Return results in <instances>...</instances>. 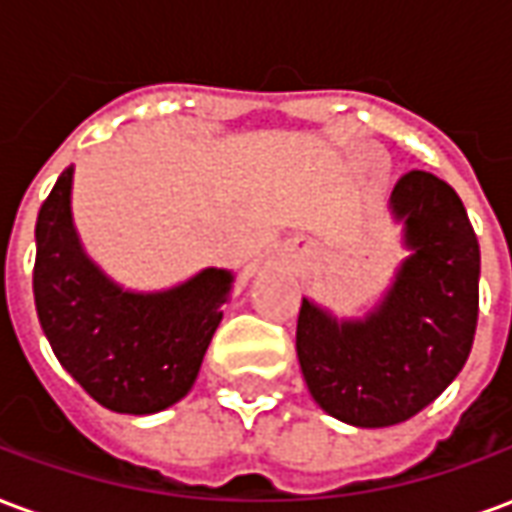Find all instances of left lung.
Returning a JSON list of instances; mask_svg holds the SVG:
<instances>
[{
    "label": "left lung",
    "mask_w": 512,
    "mask_h": 512,
    "mask_svg": "<svg viewBox=\"0 0 512 512\" xmlns=\"http://www.w3.org/2000/svg\"><path fill=\"white\" fill-rule=\"evenodd\" d=\"M400 263L365 318H334L304 299L296 354L315 403L356 428L406 422L461 373L480 307V244L450 183L411 169L392 189Z\"/></svg>",
    "instance_id": "obj_1"
}]
</instances>
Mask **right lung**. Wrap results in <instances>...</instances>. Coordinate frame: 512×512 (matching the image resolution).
I'll return each mask as SVG.
<instances>
[{
  "mask_svg": "<svg viewBox=\"0 0 512 512\" xmlns=\"http://www.w3.org/2000/svg\"><path fill=\"white\" fill-rule=\"evenodd\" d=\"M73 167L40 205L35 307L51 351L87 395L117 414H156L189 395L222 321L233 274L202 268L156 293L117 285L82 249L71 216Z\"/></svg>",
  "mask_w": 512,
  "mask_h": 512,
  "instance_id": "1",
  "label": "right lung"
}]
</instances>
